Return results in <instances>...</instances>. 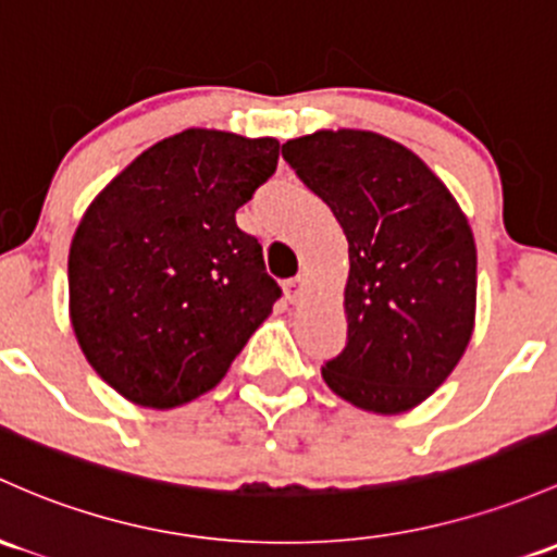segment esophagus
Listing matches in <instances>:
<instances>
[{
    "mask_svg": "<svg viewBox=\"0 0 557 557\" xmlns=\"http://www.w3.org/2000/svg\"><path fill=\"white\" fill-rule=\"evenodd\" d=\"M307 294V277L304 274H296V277L285 280V298H288L290 304H298Z\"/></svg>",
    "mask_w": 557,
    "mask_h": 557,
    "instance_id": "34e87169",
    "label": "esophagus"
}]
</instances>
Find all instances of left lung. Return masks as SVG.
<instances>
[{"instance_id":"8db88e82","label":"left lung","mask_w":557,"mask_h":557,"mask_svg":"<svg viewBox=\"0 0 557 557\" xmlns=\"http://www.w3.org/2000/svg\"><path fill=\"white\" fill-rule=\"evenodd\" d=\"M283 157L349 243L347 347L323 366L325 384L362 411H411L475 331L470 221L421 157L379 133L318 131L283 144Z\"/></svg>"}]
</instances>
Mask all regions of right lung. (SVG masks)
<instances>
[{
  "label": "right lung",
  "instance_id": "1",
  "mask_svg": "<svg viewBox=\"0 0 557 557\" xmlns=\"http://www.w3.org/2000/svg\"><path fill=\"white\" fill-rule=\"evenodd\" d=\"M277 138L189 127L90 202L69 248V318L92 371L144 408L213 389L280 285L237 208L274 173Z\"/></svg>",
  "mask_w": 557,
  "mask_h": 557
}]
</instances>
